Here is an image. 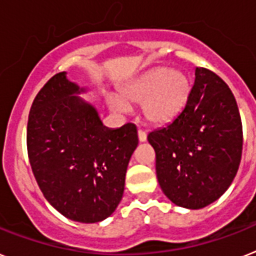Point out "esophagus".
Instances as JSON below:
<instances>
[{"label":"esophagus","mask_w":256,"mask_h":256,"mask_svg":"<svg viewBox=\"0 0 256 256\" xmlns=\"http://www.w3.org/2000/svg\"><path fill=\"white\" fill-rule=\"evenodd\" d=\"M138 138H139V142H146V140H147V134H146L144 130H142V128H139V130H138Z\"/></svg>","instance_id":"esophagus-1"}]
</instances>
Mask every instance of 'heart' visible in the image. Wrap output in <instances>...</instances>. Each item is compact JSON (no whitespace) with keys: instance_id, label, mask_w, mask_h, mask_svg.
<instances>
[{"instance_id":"obj_1","label":"heart","mask_w":256,"mask_h":256,"mask_svg":"<svg viewBox=\"0 0 256 256\" xmlns=\"http://www.w3.org/2000/svg\"><path fill=\"white\" fill-rule=\"evenodd\" d=\"M190 90L188 75L162 66L128 82L120 90V98L110 96L108 104L120 113L130 110V104H142V112L148 122L165 124L181 113Z\"/></svg>"}]
</instances>
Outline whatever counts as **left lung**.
I'll list each match as a JSON object with an SVG mask.
<instances>
[{"label":"left lung","mask_w":256,"mask_h":256,"mask_svg":"<svg viewBox=\"0 0 256 256\" xmlns=\"http://www.w3.org/2000/svg\"><path fill=\"white\" fill-rule=\"evenodd\" d=\"M147 139L161 190L174 204L199 210L214 203L232 184L242 156L241 116L230 88L196 68L184 108Z\"/></svg>","instance_id":"obj_1"}]
</instances>
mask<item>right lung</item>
Segmentation results:
<instances>
[{"mask_svg": "<svg viewBox=\"0 0 256 256\" xmlns=\"http://www.w3.org/2000/svg\"><path fill=\"white\" fill-rule=\"evenodd\" d=\"M66 72L52 76L32 102L27 124L30 164L45 199L70 220L98 222L116 211L138 146L136 126L102 124Z\"/></svg>", "mask_w": 256, "mask_h": 256, "instance_id": "obj_1", "label": "right lung"}]
</instances>
